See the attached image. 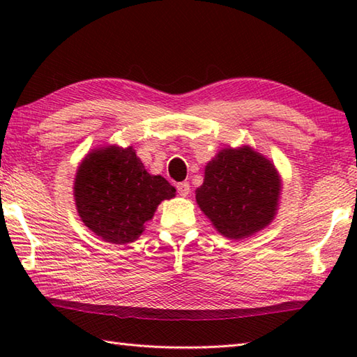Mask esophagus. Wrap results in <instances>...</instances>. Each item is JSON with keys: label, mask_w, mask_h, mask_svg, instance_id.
<instances>
[{"label": "esophagus", "mask_w": 357, "mask_h": 357, "mask_svg": "<svg viewBox=\"0 0 357 357\" xmlns=\"http://www.w3.org/2000/svg\"><path fill=\"white\" fill-rule=\"evenodd\" d=\"M176 190H178V193L181 196H187L188 193H190V184H188V183H179L176 185Z\"/></svg>", "instance_id": "1"}]
</instances>
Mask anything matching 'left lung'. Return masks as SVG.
<instances>
[{
	"label": "left lung",
	"mask_w": 357,
	"mask_h": 357,
	"mask_svg": "<svg viewBox=\"0 0 357 357\" xmlns=\"http://www.w3.org/2000/svg\"><path fill=\"white\" fill-rule=\"evenodd\" d=\"M280 188L270 159L248 146L229 147L206 165L196 202L222 236L244 239L276 216Z\"/></svg>",
	"instance_id": "obj_1"
}]
</instances>
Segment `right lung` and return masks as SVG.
I'll use <instances>...</instances> for the list:
<instances>
[{
  "instance_id": "1",
  "label": "right lung",
  "mask_w": 357,
  "mask_h": 357,
  "mask_svg": "<svg viewBox=\"0 0 357 357\" xmlns=\"http://www.w3.org/2000/svg\"><path fill=\"white\" fill-rule=\"evenodd\" d=\"M73 193L86 227L110 244H127L141 236L159 204L176 190L150 174L133 147L107 146L82 159Z\"/></svg>"
}]
</instances>
